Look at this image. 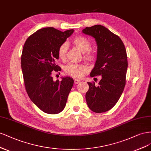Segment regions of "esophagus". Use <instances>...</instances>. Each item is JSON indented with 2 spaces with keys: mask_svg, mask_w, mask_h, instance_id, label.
<instances>
[{
  "mask_svg": "<svg viewBox=\"0 0 151 151\" xmlns=\"http://www.w3.org/2000/svg\"><path fill=\"white\" fill-rule=\"evenodd\" d=\"M80 82H81V80H78V79H75V80H74L75 84H78V83H80Z\"/></svg>",
  "mask_w": 151,
  "mask_h": 151,
  "instance_id": "1",
  "label": "esophagus"
}]
</instances>
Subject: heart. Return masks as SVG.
Returning <instances> with one entry per match:
<instances>
[{"label":"heart","mask_w":151,"mask_h":151,"mask_svg":"<svg viewBox=\"0 0 151 151\" xmlns=\"http://www.w3.org/2000/svg\"><path fill=\"white\" fill-rule=\"evenodd\" d=\"M73 43L81 52L85 53V58L88 61L95 60L96 56L90 50L91 42L86 37L78 36H76L73 40ZM68 50V45L66 42L61 44L58 47V56L61 60H64ZM87 71V67L85 65L78 64L75 63H69L65 66V71L66 74L75 77H81Z\"/></svg>","instance_id":"b5f03b06"}]
</instances>
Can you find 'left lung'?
<instances>
[{"mask_svg": "<svg viewBox=\"0 0 151 151\" xmlns=\"http://www.w3.org/2000/svg\"><path fill=\"white\" fill-rule=\"evenodd\" d=\"M83 33L95 38L97 56L90 76H101L98 86L88 82L85 98L89 109L102 113L113 108L124 91L128 66L127 56L121 39L101 25L86 27Z\"/></svg>", "mask_w": 151, "mask_h": 151, "instance_id": "8db88e82", "label": "left lung"}]
</instances>
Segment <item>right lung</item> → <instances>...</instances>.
I'll use <instances>...</instances> for the list:
<instances>
[{
    "label": "right lung",
    "instance_id": "right-lung-1",
    "mask_svg": "<svg viewBox=\"0 0 151 151\" xmlns=\"http://www.w3.org/2000/svg\"><path fill=\"white\" fill-rule=\"evenodd\" d=\"M73 29L62 32L54 27H45L29 37L22 49L21 68L24 85L31 101L44 112L56 114L65 109L74 83L68 76L53 81L52 73L61 70L56 65L58 50Z\"/></svg>",
    "mask_w": 151,
    "mask_h": 151
}]
</instances>
